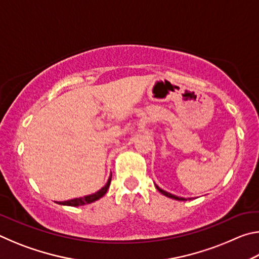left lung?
Listing matches in <instances>:
<instances>
[{
  "mask_svg": "<svg viewBox=\"0 0 259 259\" xmlns=\"http://www.w3.org/2000/svg\"><path fill=\"white\" fill-rule=\"evenodd\" d=\"M155 187H156V190L161 193V194H163V195H165V196H168V198H170V199H175V200H178V201H186V199H185V198H179V196L174 195V194H171V193H168V192L163 191V190H162V188H160L159 186H157L156 184H155ZM188 200H191V199H188Z\"/></svg>",
  "mask_w": 259,
  "mask_h": 259,
  "instance_id": "obj_1",
  "label": "left lung"
}]
</instances>
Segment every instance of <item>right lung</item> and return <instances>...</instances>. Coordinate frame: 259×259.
I'll use <instances>...</instances> for the list:
<instances>
[{"label":"right lung","instance_id":"right-lung-1","mask_svg":"<svg viewBox=\"0 0 259 259\" xmlns=\"http://www.w3.org/2000/svg\"><path fill=\"white\" fill-rule=\"evenodd\" d=\"M111 179H112V172H111V176H109V178H108L107 183L105 184V185L96 193H93V194H89V195H84V196H82V198H75V199L67 200V201H60V202H57V203L61 204V205H69V207H78V205L93 203V202H95V201L99 200L100 198H103V196L106 194V192L109 188V185H111Z\"/></svg>","mask_w":259,"mask_h":259}]
</instances>
